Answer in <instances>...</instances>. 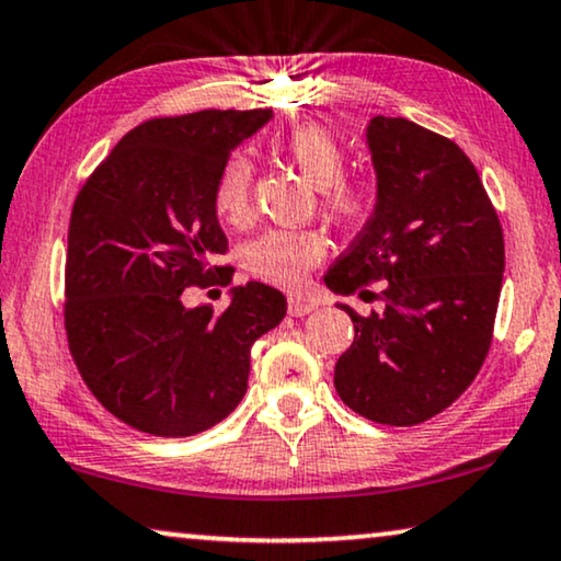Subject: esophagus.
I'll return each instance as SVG.
<instances>
[{
  "mask_svg": "<svg viewBox=\"0 0 561 561\" xmlns=\"http://www.w3.org/2000/svg\"><path fill=\"white\" fill-rule=\"evenodd\" d=\"M314 307H318V305H314L312 299H305V297H289V302H287V310H289L291 318H302V314H310Z\"/></svg>",
  "mask_w": 561,
  "mask_h": 561,
  "instance_id": "obj_1",
  "label": "esophagus"
}]
</instances>
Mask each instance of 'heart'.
<instances>
[{"label":"heart","mask_w":561,"mask_h":561,"mask_svg":"<svg viewBox=\"0 0 561 561\" xmlns=\"http://www.w3.org/2000/svg\"><path fill=\"white\" fill-rule=\"evenodd\" d=\"M279 152L318 187L320 208L333 224H356L366 213L368 191L356 178L343 175L345 152L333 131L325 126L305 124L284 134ZM251 180L254 170L243 154H231L220 164L213 183V208L226 224L247 220L251 208ZM325 256V241L307 228H277L266 231L243 249V262L259 279L297 287L305 274Z\"/></svg>","instance_id":"heart-1"}]
</instances>
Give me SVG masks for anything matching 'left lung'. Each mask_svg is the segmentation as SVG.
<instances>
[{"label": "left lung", "mask_w": 561, "mask_h": 561, "mask_svg": "<svg viewBox=\"0 0 561 561\" xmlns=\"http://www.w3.org/2000/svg\"><path fill=\"white\" fill-rule=\"evenodd\" d=\"M366 137L376 208L325 284L353 295L381 282L383 312L360 318L341 305L356 337L335 363V391L370 422L409 427L453 404L483 366L506 266L503 228L453 139L393 116H374Z\"/></svg>", "instance_id": "left-lung-1"}]
</instances>
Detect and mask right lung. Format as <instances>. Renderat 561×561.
Masks as SVG:
<instances>
[{
  "mask_svg": "<svg viewBox=\"0 0 561 561\" xmlns=\"http://www.w3.org/2000/svg\"><path fill=\"white\" fill-rule=\"evenodd\" d=\"M272 119L254 112L157 116L134 126L76 195L66 254V335L93 397L129 427L191 437L239 407L251 345L287 299L249 282L231 305L185 307L183 289L231 284L213 183Z\"/></svg>",
  "mask_w": 561,
  "mask_h": 561,
  "instance_id": "add662e5",
  "label": "right lung"
}]
</instances>
